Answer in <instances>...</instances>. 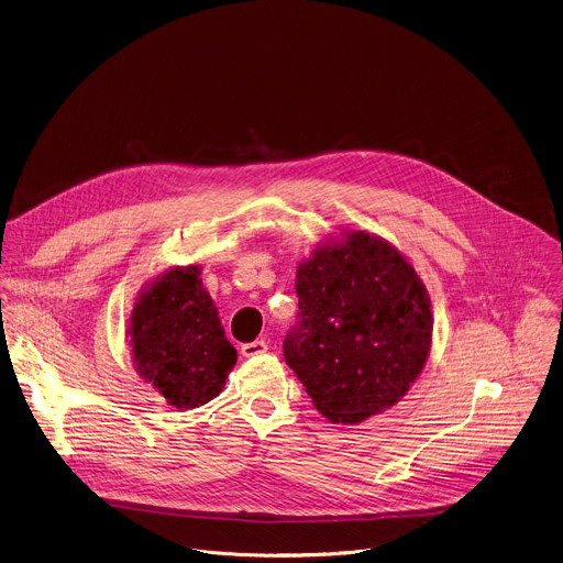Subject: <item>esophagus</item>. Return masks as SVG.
Listing matches in <instances>:
<instances>
[{"instance_id":"obj_1","label":"esophagus","mask_w":563,"mask_h":563,"mask_svg":"<svg viewBox=\"0 0 563 563\" xmlns=\"http://www.w3.org/2000/svg\"><path fill=\"white\" fill-rule=\"evenodd\" d=\"M263 352H267V343L263 339H256V341H250V343L241 345V354L243 356H258Z\"/></svg>"}]
</instances>
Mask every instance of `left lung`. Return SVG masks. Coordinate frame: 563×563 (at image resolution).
I'll use <instances>...</instances> for the list:
<instances>
[{
    "label": "left lung",
    "instance_id": "left-lung-1",
    "mask_svg": "<svg viewBox=\"0 0 563 563\" xmlns=\"http://www.w3.org/2000/svg\"><path fill=\"white\" fill-rule=\"evenodd\" d=\"M298 318L283 352L316 409L356 424L394 407L420 376L433 335L413 265L385 239L352 230L296 272Z\"/></svg>",
    "mask_w": 563,
    "mask_h": 563
}]
</instances>
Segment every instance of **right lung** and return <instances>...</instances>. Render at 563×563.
I'll use <instances>...</instances> for the list:
<instances>
[{
  "label": "right lung",
  "instance_id": "1",
  "mask_svg": "<svg viewBox=\"0 0 563 563\" xmlns=\"http://www.w3.org/2000/svg\"><path fill=\"white\" fill-rule=\"evenodd\" d=\"M128 333L139 376L176 409L213 400L236 363L198 265L156 278L139 296Z\"/></svg>",
  "mask_w": 563,
  "mask_h": 563
}]
</instances>
